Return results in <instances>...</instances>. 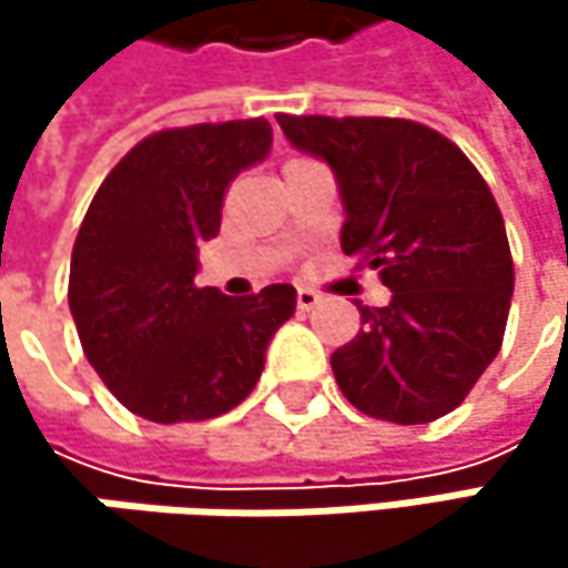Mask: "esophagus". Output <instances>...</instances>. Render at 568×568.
<instances>
[{
	"label": "esophagus",
	"mask_w": 568,
	"mask_h": 568,
	"mask_svg": "<svg viewBox=\"0 0 568 568\" xmlns=\"http://www.w3.org/2000/svg\"><path fill=\"white\" fill-rule=\"evenodd\" d=\"M318 302H322V295H318V292H312V288H298V295H295V305H298L302 312L318 308Z\"/></svg>",
	"instance_id": "esophagus-1"
}]
</instances>
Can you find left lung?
I'll return each mask as SVG.
<instances>
[{"label": "left lung", "instance_id": "obj_1", "mask_svg": "<svg viewBox=\"0 0 568 568\" xmlns=\"http://www.w3.org/2000/svg\"><path fill=\"white\" fill-rule=\"evenodd\" d=\"M295 151L325 161L345 206L342 250L378 270L385 308L332 355L358 410L427 424L454 410L504 345L513 260L487 180L444 134L404 118L276 114Z\"/></svg>", "mask_w": 568, "mask_h": 568}]
</instances>
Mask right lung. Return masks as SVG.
Instances as JSON below:
<instances>
[{
    "instance_id": "add662e5",
    "label": "right lung",
    "mask_w": 568,
    "mask_h": 568,
    "mask_svg": "<svg viewBox=\"0 0 568 568\" xmlns=\"http://www.w3.org/2000/svg\"><path fill=\"white\" fill-rule=\"evenodd\" d=\"M266 118L144 138L98 186L71 250L68 305L108 392L154 424L226 414L263 375L295 288L223 295L193 283L236 173L266 161Z\"/></svg>"
}]
</instances>
